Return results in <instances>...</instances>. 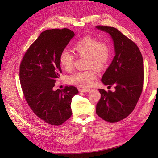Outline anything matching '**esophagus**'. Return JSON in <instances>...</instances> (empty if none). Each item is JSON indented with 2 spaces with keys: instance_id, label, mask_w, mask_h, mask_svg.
Masks as SVG:
<instances>
[{
  "instance_id": "1",
  "label": "esophagus",
  "mask_w": 158,
  "mask_h": 158,
  "mask_svg": "<svg viewBox=\"0 0 158 158\" xmlns=\"http://www.w3.org/2000/svg\"><path fill=\"white\" fill-rule=\"evenodd\" d=\"M80 91L82 92H84V93H86V92H89L91 89H88V88H84V89H80Z\"/></svg>"
}]
</instances>
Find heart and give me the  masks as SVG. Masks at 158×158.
Instances as JSON below:
<instances>
[{
    "mask_svg": "<svg viewBox=\"0 0 158 158\" xmlns=\"http://www.w3.org/2000/svg\"><path fill=\"white\" fill-rule=\"evenodd\" d=\"M73 51L77 55L87 57V67L102 70L108 63L111 58V47L105 41H99L96 38L85 36L82 38L73 46ZM60 63L66 71L72 69L74 63V56L67 51H63L60 56ZM96 77V73L92 70L75 72L68 78L71 84L80 87H88L93 84Z\"/></svg>",
    "mask_w": 158,
    "mask_h": 158,
    "instance_id": "heart-1",
    "label": "heart"
}]
</instances>
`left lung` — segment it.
Here are the masks:
<instances>
[{"mask_svg":"<svg viewBox=\"0 0 158 158\" xmlns=\"http://www.w3.org/2000/svg\"><path fill=\"white\" fill-rule=\"evenodd\" d=\"M110 35L115 56L104 72L101 81L114 86L112 92L98 89L101 97L96 106V113L108 122H117L134 110L142 92L144 80L143 57L138 46L116 28L96 26Z\"/></svg>","mask_w":158,"mask_h":158,"instance_id":"obj_1","label":"left lung"}]
</instances>
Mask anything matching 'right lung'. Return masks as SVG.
<instances>
[{
    "label": "right lung",
    "instance_id": "right-lung-1",
    "mask_svg": "<svg viewBox=\"0 0 158 158\" xmlns=\"http://www.w3.org/2000/svg\"><path fill=\"white\" fill-rule=\"evenodd\" d=\"M75 36L68 29L42 32L25 54L20 67V80L27 102L45 122L60 126L72 114V98L79 93L74 86L53 90L61 69L60 56Z\"/></svg>",
    "mask_w": 158,
    "mask_h": 158
}]
</instances>
